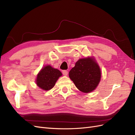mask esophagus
Returning <instances> with one entry per match:
<instances>
[{
	"mask_svg": "<svg viewBox=\"0 0 135 135\" xmlns=\"http://www.w3.org/2000/svg\"><path fill=\"white\" fill-rule=\"evenodd\" d=\"M62 74L64 75H67L68 74V71L67 70H63L62 71Z\"/></svg>",
	"mask_w": 135,
	"mask_h": 135,
	"instance_id": "obj_1",
	"label": "esophagus"
}]
</instances>
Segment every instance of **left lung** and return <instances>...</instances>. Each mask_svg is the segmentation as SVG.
<instances>
[{
  "mask_svg": "<svg viewBox=\"0 0 135 135\" xmlns=\"http://www.w3.org/2000/svg\"><path fill=\"white\" fill-rule=\"evenodd\" d=\"M69 76L79 90L88 93L93 91L99 84L101 70L92 59H81L69 71Z\"/></svg>",
  "mask_w": 135,
  "mask_h": 135,
  "instance_id": "obj_1",
  "label": "left lung"
}]
</instances>
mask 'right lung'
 I'll return each instance as SVG.
<instances>
[{"label": "right lung", "mask_w": 135, "mask_h": 135, "mask_svg": "<svg viewBox=\"0 0 135 135\" xmlns=\"http://www.w3.org/2000/svg\"><path fill=\"white\" fill-rule=\"evenodd\" d=\"M61 75L62 73L59 70L48 65L39 73L36 78V84L45 91L50 90L54 87L56 81Z\"/></svg>", "instance_id": "add662e5"}]
</instances>
